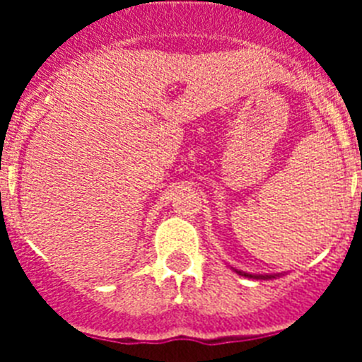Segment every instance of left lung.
Returning <instances> with one entry per match:
<instances>
[{
    "label": "left lung",
    "instance_id": "1",
    "mask_svg": "<svg viewBox=\"0 0 362 362\" xmlns=\"http://www.w3.org/2000/svg\"><path fill=\"white\" fill-rule=\"evenodd\" d=\"M232 268L238 276H243V277H248V279H257V281H270V279H277V277L284 276V272H281V274H252V272H245V270H238V268Z\"/></svg>",
    "mask_w": 362,
    "mask_h": 362
}]
</instances>
